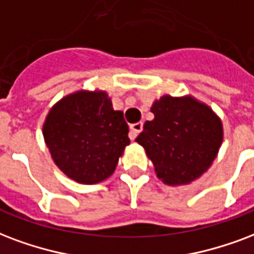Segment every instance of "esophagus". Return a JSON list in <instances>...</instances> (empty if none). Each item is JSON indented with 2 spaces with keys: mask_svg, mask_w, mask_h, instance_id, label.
Returning <instances> with one entry per match:
<instances>
[{
  "mask_svg": "<svg viewBox=\"0 0 254 254\" xmlns=\"http://www.w3.org/2000/svg\"><path fill=\"white\" fill-rule=\"evenodd\" d=\"M142 130V123H137V124H133L130 127V134H129V137H130V140H134L135 137L138 135V133Z\"/></svg>",
  "mask_w": 254,
  "mask_h": 254,
  "instance_id": "1",
  "label": "esophagus"
}]
</instances>
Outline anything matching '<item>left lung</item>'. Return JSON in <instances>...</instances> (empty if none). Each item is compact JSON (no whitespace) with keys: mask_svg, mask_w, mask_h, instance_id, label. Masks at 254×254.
I'll list each match as a JSON object with an SVG mask.
<instances>
[{"mask_svg":"<svg viewBox=\"0 0 254 254\" xmlns=\"http://www.w3.org/2000/svg\"><path fill=\"white\" fill-rule=\"evenodd\" d=\"M152 121L135 141L154 165L162 183H193L212 166L224 140L222 123L205 102L193 96H162L153 102Z\"/></svg>","mask_w":254,"mask_h":254,"instance_id":"obj_1","label":"left lung"}]
</instances>
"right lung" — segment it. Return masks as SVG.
I'll list each match as a JSON object with an SVG mask.
<instances>
[{
	"label": "right lung",
	"mask_w": 254,
	"mask_h": 254,
	"mask_svg": "<svg viewBox=\"0 0 254 254\" xmlns=\"http://www.w3.org/2000/svg\"><path fill=\"white\" fill-rule=\"evenodd\" d=\"M121 110L105 90H77L52 106L42 127L44 140L65 176L78 184L110 177L130 140Z\"/></svg>",
	"instance_id": "obj_1"
}]
</instances>
